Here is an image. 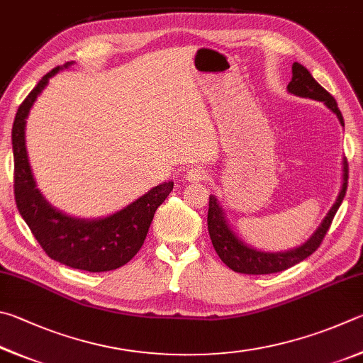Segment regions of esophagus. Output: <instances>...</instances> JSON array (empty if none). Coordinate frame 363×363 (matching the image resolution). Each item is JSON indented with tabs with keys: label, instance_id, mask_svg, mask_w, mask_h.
<instances>
[{
	"label": "esophagus",
	"instance_id": "1",
	"mask_svg": "<svg viewBox=\"0 0 363 363\" xmlns=\"http://www.w3.org/2000/svg\"><path fill=\"white\" fill-rule=\"evenodd\" d=\"M186 180L188 182H204L208 178V172L204 167H191L186 172Z\"/></svg>",
	"mask_w": 363,
	"mask_h": 363
}]
</instances>
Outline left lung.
Returning <instances> with one entry per match:
<instances>
[{
	"mask_svg": "<svg viewBox=\"0 0 363 363\" xmlns=\"http://www.w3.org/2000/svg\"><path fill=\"white\" fill-rule=\"evenodd\" d=\"M287 89L290 94L298 95V97H306L317 101H323V105H327V108H330V110L336 114V118L340 119L341 125H345L342 114L340 111L338 105H336V100L333 99V95H330L325 89H323L319 82L313 78V74L308 72V68H304L301 63L295 62L294 65H291V81L289 82ZM347 178H349V167H347V161L345 159V161H342L341 191L338 194V199H336L333 207L328 211L327 217L323 218L320 226L317 228L315 233L303 245L287 252H277V253L255 250L252 249V247L245 245L242 240L233 233L230 225H228L223 208L220 207L217 198H215V196H211V198H208L207 226H208V234H211L215 252L218 253L220 259L228 266V268L236 272H242V274H272V272H281L291 268V266L298 264L300 262H303V259H306L309 255H313V253L320 247L330 225H332L335 213L340 208L341 202L346 196Z\"/></svg>",
	"mask_w": 363,
	"mask_h": 363,
	"instance_id": "8db88e82",
	"label": "left lung"
}]
</instances>
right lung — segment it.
Here are the masks:
<instances>
[{
	"mask_svg": "<svg viewBox=\"0 0 363 363\" xmlns=\"http://www.w3.org/2000/svg\"><path fill=\"white\" fill-rule=\"evenodd\" d=\"M72 63L67 62L63 67H57L44 74L17 110L12 124L16 204L31 234L49 258L74 269L111 271L130 262L142 249L156 208L170 194L174 182L161 183L123 211L99 220L73 218L57 211L43 198L36 188L25 148V119L49 79Z\"/></svg>",
	"mask_w": 363,
	"mask_h": 363,
	"instance_id": "add662e5",
	"label": "right lung"
}]
</instances>
